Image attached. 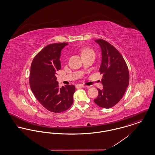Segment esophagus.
Listing matches in <instances>:
<instances>
[{
    "label": "esophagus",
    "instance_id": "esophagus-1",
    "mask_svg": "<svg viewBox=\"0 0 155 155\" xmlns=\"http://www.w3.org/2000/svg\"><path fill=\"white\" fill-rule=\"evenodd\" d=\"M87 87L85 86V85H81V84H78V85H76V88H86Z\"/></svg>",
    "mask_w": 155,
    "mask_h": 155
}]
</instances>
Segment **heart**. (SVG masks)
<instances>
[{
	"label": "heart",
	"instance_id": "obj_1",
	"mask_svg": "<svg viewBox=\"0 0 155 155\" xmlns=\"http://www.w3.org/2000/svg\"><path fill=\"white\" fill-rule=\"evenodd\" d=\"M94 53L92 50H91L89 48H85L82 51V54H87V53Z\"/></svg>",
	"mask_w": 155,
	"mask_h": 155
}]
</instances>
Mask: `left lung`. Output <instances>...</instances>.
<instances>
[{
  "instance_id": "obj_1",
  "label": "left lung",
  "mask_w": 155,
  "mask_h": 155,
  "mask_svg": "<svg viewBox=\"0 0 155 155\" xmlns=\"http://www.w3.org/2000/svg\"><path fill=\"white\" fill-rule=\"evenodd\" d=\"M95 42L101 49L99 71L103 74V89H97L99 95L94 102L101 107L109 109L124 95L129 84V71L124 59L113 46L103 39H97Z\"/></svg>"
}]
</instances>
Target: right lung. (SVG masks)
I'll list each match as a JSON object with an SVG mask.
<instances>
[{
	"instance_id": "1",
	"label": "right lung",
	"mask_w": 155,
	"mask_h": 155,
	"mask_svg": "<svg viewBox=\"0 0 155 155\" xmlns=\"http://www.w3.org/2000/svg\"><path fill=\"white\" fill-rule=\"evenodd\" d=\"M66 43L52 44L45 47L33 60L30 85L34 95L45 108L54 113L69 109L73 103L74 85L59 88L56 74L61 68L60 58Z\"/></svg>"
}]
</instances>
